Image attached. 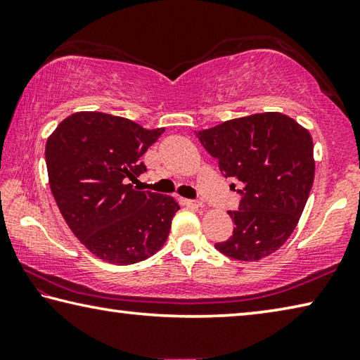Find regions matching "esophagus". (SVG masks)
Returning <instances> with one entry per match:
<instances>
[{
  "mask_svg": "<svg viewBox=\"0 0 360 360\" xmlns=\"http://www.w3.org/2000/svg\"><path fill=\"white\" fill-rule=\"evenodd\" d=\"M181 203L186 207H194V208H198L203 205L200 200H191V198H181Z\"/></svg>",
  "mask_w": 360,
  "mask_h": 360,
  "instance_id": "34e87169",
  "label": "esophagus"
}]
</instances>
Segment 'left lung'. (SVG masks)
<instances>
[{
	"label": "left lung",
	"mask_w": 360,
	"mask_h": 360,
	"mask_svg": "<svg viewBox=\"0 0 360 360\" xmlns=\"http://www.w3.org/2000/svg\"><path fill=\"white\" fill-rule=\"evenodd\" d=\"M224 178L243 187L231 238L214 248L236 260L265 259L286 243L314 184V142L281 112H257L195 132ZM236 186V184H233Z\"/></svg>",
	"instance_id": "8db88e82"
}]
</instances>
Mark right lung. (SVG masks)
Here are the masks:
<instances>
[{
    "label": "right lung",
    "mask_w": 360,
    "mask_h": 360,
    "mask_svg": "<svg viewBox=\"0 0 360 360\" xmlns=\"http://www.w3.org/2000/svg\"><path fill=\"white\" fill-rule=\"evenodd\" d=\"M163 132L80 111L46 141L48 179L63 218L85 248L112 265L137 264L162 249L179 210L173 197L129 184L147 171L141 157Z\"/></svg>",
    "instance_id": "add662e5"
}]
</instances>
